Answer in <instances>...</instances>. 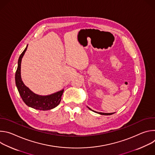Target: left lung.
Wrapping results in <instances>:
<instances>
[{"label": "left lung", "instance_id": "1", "mask_svg": "<svg viewBox=\"0 0 155 155\" xmlns=\"http://www.w3.org/2000/svg\"><path fill=\"white\" fill-rule=\"evenodd\" d=\"M87 108H89L90 110H92V111H93V112H96V113H97V114H100V115H112V114H114V113H102V112H95V111H94V110H91L90 107H87Z\"/></svg>", "mask_w": 155, "mask_h": 155}]
</instances>
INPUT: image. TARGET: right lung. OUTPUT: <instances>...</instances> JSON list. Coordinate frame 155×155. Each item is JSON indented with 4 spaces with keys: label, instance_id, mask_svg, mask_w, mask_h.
<instances>
[{
    "label": "right lung",
    "instance_id": "obj_1",
    "mask_svg": "<svg viewBox=\"0 0 155 155\" xmlns=\"http://www.w3.org/2000/svg\"><path fill=\"white\" fill-rule=\"evenodd\" d=\"M28 46L19 58L18 68L15 74V83L18 92L22 99L28 106L40 110H51L59 104L64 90L50 95L40 96L33 93L24 84L21 77V63L22 58L28 48Z\"/></svg>",
    "mask_w": 155,
    "mask_h": 155
}]
</instances>
